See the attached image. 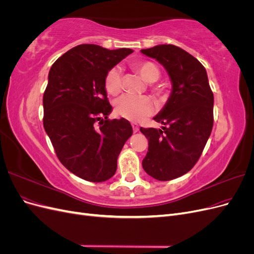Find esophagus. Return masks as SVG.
Masks as SVG:
<instances>
[{"instance_id":"esophagus-1","label":"esophagus","mask_w":254,"mask_h":254,"mask_svg":"<svg viewBox=\"0 0 254 254\" xmlns=\"http://www.w3.org/2000/svg\"><path fill=\"white\" fill-rule=\"evenodd\" d=\"M131 126H132V129H133V132L139 131V125H137L136 123H132Z\"/></svg>"}]
</instances>
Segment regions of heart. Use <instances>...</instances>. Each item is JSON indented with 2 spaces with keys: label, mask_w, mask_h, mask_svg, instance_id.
Masks as SVG:
<instances>
[{
  "label": "heart",
  "mask_w": 254,
  "mask_h": 254,
  "mask_svg": "<svg viewBox=\"0 0 254 254\" xmlns=\"http://www.w3.org/2000/svg\"><path fill=\"white\" fill-rule=\"evenodd\" d=\"M136 71L140 73L142 78L147 82L157 81L160 76V68L150 61H143L135 64ZM105 88L111 95L119 94L122 90V73L120 66H113L107 72L105 77ZM153 91L161 94L158 87H153ZM153 112V103L147 96H136L125 94L121 96L115 103V113L120 117L129 121H141Z\"/></svg>",
  "instance_id": "obj_1"
}]
</instances>
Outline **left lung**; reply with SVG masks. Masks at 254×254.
I'll use <instances>...</instances> for the list:
<instances>
[{"instance_id":"left-lung-1","label":"left lung","mask_w":254,"mask_h":254,"mask_svg":"<svg viewBox=\"0 0 254 254\" xmlns=\"http://www.w3.org/2000/svg\"><path fill=\"white\" fill-rule=\"evenodd\" d=\"M167 71L172 94L153 120L162 129L141 128L148 140L143 168L152 178L168 181L190 172L200 158L213 128L214 95L204 66L184 50L161 44L141 51Z\"/></svg>"}]
</instances>
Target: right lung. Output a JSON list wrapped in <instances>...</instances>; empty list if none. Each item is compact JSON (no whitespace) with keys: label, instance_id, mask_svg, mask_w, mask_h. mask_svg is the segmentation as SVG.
I'll list each match as a JSON object with an SVG mask.
<instances>
[{"label":"right lung","instance_id":"1","mask_svg":"<svg viewBox=\"0 0 254 254\" xmlns=\"http://www.w3.org/2000/svg\"><path fill=\"white\" fill-rule=\"evenodd\" d=\"M133 51L80 44L51 67L43 94V126L63 165L91 182L110 179L132 134L125 120H109L106 74Z\"/></svg>","mask_w":254,"mask_h":254}]
</instances>
